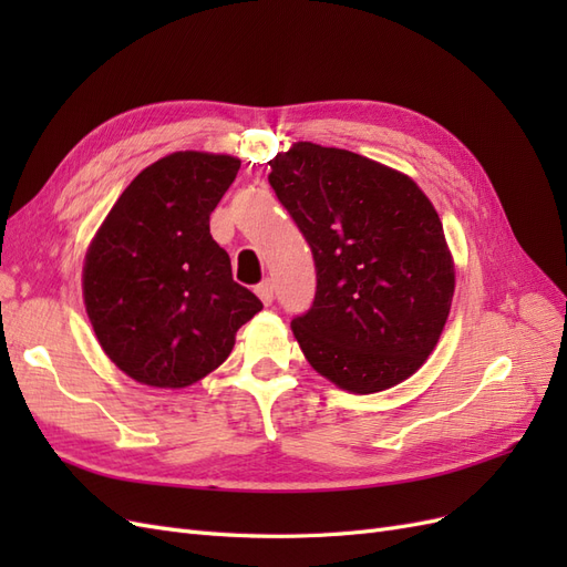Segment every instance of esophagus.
<instances>
[{"instance_id":"esophagus-1","label":"esophagus","mask_w":567,"mask_h":567,"mask_svg":"<svg viewBox=\"0 0 567 567\" xmlns=\"http://www.w3.org/2000/svg\"><path fill=\"white\" fill-rule=\"evenodd\" d=\"M255 293H257V298H260L265 305H271V300H274V284H271L269 279H265L262 284H257Z\"/></svg>"}]
</instances>
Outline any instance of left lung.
<instances>
[{"mask_svg":"<svg viewBox=\"0 0 567 567\" xmlns=\"http://www.w3.org/2000/svg\"><path fill=\"white\" fill-rule=\"evenodd\" d=\"M269 184L312 248L317 293L290 321L307 362L338 388L381 392L419 371L454 296V262L414 179L346 148L298 142Z\"/></svg>","mask_w":567,"mask_h":567,"instance_id":"1","label":"left lung"}]
</instances>
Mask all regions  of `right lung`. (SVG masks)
I'll list each match as a JSON object with an SVG mask.
<instances>
[{
  "mask_svg": "<svg viewBox=\"0 0 567 567\" xmlns=\"http://www.w3.org/2000/svg\"><path fill=\"white\" fill-rule=\"evenodd\" d=\"M241 161L177 151L142 169L90 244L82 296L111 362L153 388H186L229 357L262 310L231 277L210 213Z\"/></svg>",
  "mask_w": 567,
  "mask_h": 567,
  "instance_id": "1",
  "label": "right lung"
}]
</instances>
